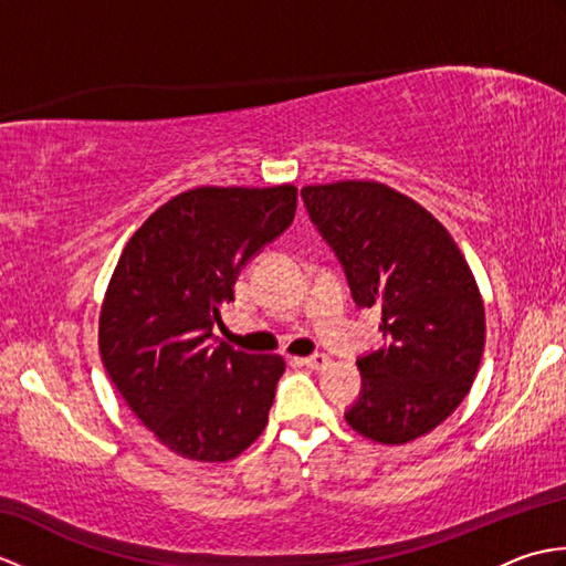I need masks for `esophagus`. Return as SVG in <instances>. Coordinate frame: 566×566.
I'll list each match as a JSON object with an SVG mask.
<instances>
[{
	"label": "esophagus",
	"mask_w": 566,
	"mask_h": 566,
	"mask_svg": "<svg viewBox=\"0 0 566 566\" xmlns=\"http://www.w3.org/2000/svg\"><path fill=\"white\" fill-rule=\"evenodd\" d=\"M302 363L308 367V369H323V367H328V363H331V357L326 355V353H314V355H308V357H304Z\"/></svg>",
	"instance_id": "1"
}]
</instances>
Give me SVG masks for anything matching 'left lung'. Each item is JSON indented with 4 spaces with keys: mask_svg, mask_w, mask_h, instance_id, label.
Masks as SVG:
<instances>
[{
    "mask_svg": "<svg viewBox=\"0 0 566 566\" xmlns=\"http://www.w3.org/2000/svg\"><path fill=\"white\" fill-rule=\"evenodd\" d=\"M302 199L355 304L381 308L387 345L357 357L363 389L345 420L381 444L426 436L462 403L482 363L472 270L436 216L387 185H311Z\"/></svg>",
    "mask_w": 566,
    "mask_h": 566,
    "instance_id": "8db88e82",
    "label": "left lung"
}]
</instances>
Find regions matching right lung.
Listing matches in <instances>:
<instances>
[{"label": "right lung", "mask_w": 566, "mask_h": 566, "mask_svg": "<svg viewBox=\"0 0 566 566\" xmlns=\"http://www.w3.org/2000/svg\"><path fill=\"white\" fill-rule=\"evenodd\" d=\"M296 187H199L170 199L128 240L99 316L102 363L165 448L226 462L268 426L280 355L213 338L240 270L294 221Z\"/></svg>", "instance_id": "right-lung-1"}]
</instances>
